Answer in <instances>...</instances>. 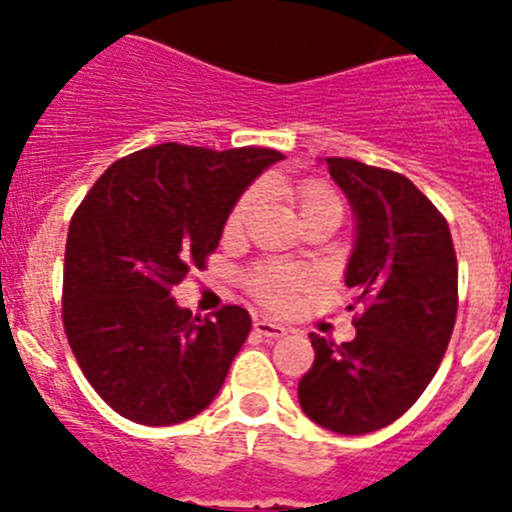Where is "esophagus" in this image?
I'll use <instances>...</instances> for the list:
<instances>
[{"instance_id":"34e87169","label":"esophagus","mask_w":512,"mask_h":512,"mask_svg":"<svg viewBox=\"0 0 512 512\" xmlns=\"http://www.w3.org/2000/svg\"><path fill=\"white\" fill-rule=\"evenodd\" d=\"M255 331L260 336H267V339H280V336L288 334V329H285L283 324H275V321H270V319H257Z\"/></svg>"}]
</instances>
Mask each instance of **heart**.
<instances>
[{
    "instance_id": "1",
    "label": "heart",
    "mask_w": 512,
    "mask_h": 512,
    "mask_svg": "<svg viewBox=\"0 0 512 512\" xmlns=\"http://www.w3.org/2000/svg\"><path fill=\"white\" fill-rule=\"evenodd\" d=\"M267 188H288L293 201H296L301 216L313 214V211L324 209V206H342L339 196L331 191L326 183L321 181H298L288 183L285 178H267ZM257 201H260V188H250L237 199V204L232 206L227 216V232H239L245 227L250 214L255 211ZM308 285V278L296 270H288V267L280 265H260L257 270H252L250 275V288L262 303H267L270 308H283L293 306L298 290H303Z\"/></svg>"
}]
</instances>
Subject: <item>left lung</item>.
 I'll return each instance as SVG.
<instances>
[{
	"mask_svg": "<svg viewBox=\"0 0 512 512\" xmlns=\"http://www.w3.org/2000/svg\"><path fill=\"white\" fill-rule=\"evenodd\" d=\"M357 219L344 283L357 336L308 334L313 365L298 400L336 434H370L398 421L434 380L457 321V252L444 214L395 170L326 158Z\"/></svg>",
	"mask_w": 512,
	"mask_h": 512,
	"instance_id": "8db88e82",
	"label": "left lung"
}]
</instances>
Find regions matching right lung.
I'll return each mask as SVG.
<instances>
[{
    "label": "right lung",
    "instance_id": "obj_1",
    "mask_svg": "<svg viewBox=\"0 0 512 512\" xmlns=\"http://www.w3.org/2000/svg\"><path fill=\"white\" fill-rule=\"evenodd\" d=\"M283 158L270 147L163 142L119 158L84 196L68 227L63 329L119 416L173 426L222 390L250 313L224 306L201 319L170 290L206 265L242 191Z\"/></svg>",
    "mask_w": 512,
    "mask_h": 512
}]
</instances>
